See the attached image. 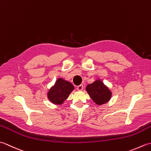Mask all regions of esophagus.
Instances as JSON below:
<instances>
[{
  "label": "esophagus",
  "instance_id": "34e87169",
  "mask_svg": "<svg viewBox=\"0 0 151 151\" xmlns=\"http://www.w3.org/2000/svg\"><path fill=\"white\" fill-rule=\"evenodd\" d=\"M83 88H84V86H83L82 84H81L77 86V89L79 91H81L83 89Z\"/></svg>",
  "mask_w": 151,
  "mask_h": 151
}]
</instances>
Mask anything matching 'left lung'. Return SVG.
Instances as JSON below:
<instances>
[{"mask_svg": "<svg viewBox=\"0 0 151 151\" xmlns=\"http://www.w3.org/2000/svg\"><path fill=\"white\" fill-rule=\"evenodd\" d=\"M86 91L96 104L106 103L111 98V93L100 80L86 86Z\"/></svg>", "mask_w": 151, "mask_h": 151, "instance_id": "left-lung-1", "label": "left lung"}]
</instances>
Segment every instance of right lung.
Wrapping results in <instances>:
<instances>
[{
  "instance_id": "right-lung-1",
  "label": "right lung",
  "mask_w": 151,
  "mask_h": 151,
  "mask_svg": "<svg viewBox=\"0 0 151 151\" xmlns=\"http://www.w3.org/2000/svg\"><path fill=\"white\" fill-rule=\"evenodd\" d=\"M74 89L71 83L58 78L48 93V98L54 104H62Z\"/></svg>"
}]
</instances>
